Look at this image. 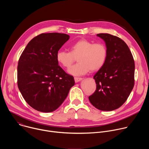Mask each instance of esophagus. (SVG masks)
I'll return each mask as SVG.
<instances>
[{"mask_svg":"<svg viewBox=\"0 0 149 149\" xmlns=\"http://www.w3.org/2000/svg\"><path fill=\"white\" fill-rule=\"evenodd\" d=\"M74 80L75 82H78L79 81H80L81 80H82V78H79V77H74Z\"/></svg>","mask_w":149,"mask_h":149,"instance_id":"esophagus-1","label":"esophagus"}]
</instances>
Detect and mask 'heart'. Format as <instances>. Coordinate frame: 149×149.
I'll list each match as a JSON object with an SVG mask.
<instances>
[{"instance_id":"heart-1","label":"heart","mask_w":149,"mask_h":149,"mask_svg":"<svg viewBox=\"0 0 149 149\" xmlns=\"http://www.w3.org/2000/svg\"><path fill=\"white\" fill-rule=\"evenodd\" d=\"M77 58L78 62L73 66L69 72L73 75H82L91 71L101 69L107 58V49L101 43L94 44L87 39H81L70 47V52L58 51L56 59L59 64L69 69Z\"/></svg>"}]
</instances>
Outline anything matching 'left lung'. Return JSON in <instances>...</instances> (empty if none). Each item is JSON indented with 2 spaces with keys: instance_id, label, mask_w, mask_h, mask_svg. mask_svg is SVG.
I'll return each mask as SVG.
<instances>
[{
  "instance_id": "obj_1",
  "label": "left lung",
  "mask_w": 149,
  "mask_h": 149,
  "mask_svg": "<svg viewBox=\"0 0 149 149\" xmlns=\"http://www.w3.org/2000/svg\"><path fill=\"white\" fill-rule=\"evenodd\" d=\"M107 49L104 66L94 76L97 87L88 98L95 108L102 111L117 109L125 102L134 84V61L132 52L120 38L99 33Z\"/></svg>"
}]
</instances>
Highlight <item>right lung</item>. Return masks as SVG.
Returning <instances> with one entry per match:
<instances>
[{"instance_id":"right-lung-1","label":"right lung","mask_w":149,"mask_h":149,"mask_svg":"<svg viewBox=\"0 0 149 149\" xmlns=\"http://www.w3.org/2000/svg\"><path fill=\"white\" fill-rule=\"evenodd\" d=\"M70 39L64 33H41L33 38L21 54L17 65V86L35 110L50 113L67 98L75 81L58 65L56 54Z\"/></svg>"}]
</instances>
